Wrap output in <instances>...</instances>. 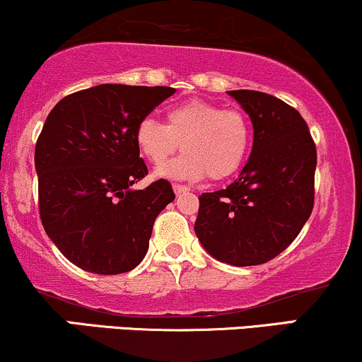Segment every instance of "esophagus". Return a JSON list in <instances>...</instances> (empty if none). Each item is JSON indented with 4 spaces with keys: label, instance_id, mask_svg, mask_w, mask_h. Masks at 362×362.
I'll return each mask as SVG.
<instances>
[{
    "label": "esophagus",
    "instance_id": "esophagus-1",
    "mask_svg": "<svg viewBox=\"0 0 362 362\" xmlns=\"http://www.w3.org/2000/svg\"><path fill=\"white\" fill-rule=\"evenodd\" d=\"M173 189H174V193H176V196L186 193V191H189L188 186H182V185H174Z\"/></svg>",
    "mask_w": 362,
    "mask_h": 362
}]
</instances>
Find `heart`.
<instances>
[{"label": "heart", "instance_id": "1", "mask_svg": "<svg viewBox=\"0 0 362 362\" xmlns=\"http://www.w3.org/2000/svg\"><path fill=\"white\" fill-rule=\"evenodd\" d=\"M136 146L153 166H160L182 142L180 158L156 169V176L176 181L213 180L233 174L247 158L252 127L240 109H223L215 102L194 99L169 107L166 124L153 117L139 120Z\"/></svg>", "mask_w": 362, "mask_h": 362}]
</instances>
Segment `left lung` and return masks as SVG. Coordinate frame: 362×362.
Segmentation results:
<instances>
[{"label": "left lung", "mask_w": 362, "mask_h": 362, "mask_svg": "<svg viewBox=\"0 0 362 362\" xmlns=\"http://www.w3.org/2000/svg\"><path fill=\"white\" fill-rule=\"evenodd\" d=\"M228 95L252 120V153L231 185L199 196L194 233L216 260L260 265L282 253L309 220L317 153L293 107L257 90Z\"/></svg>", "instance_id": "1"}]
</instances>
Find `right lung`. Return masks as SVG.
I'll return each instance as SVG.
<instances>
[{
	"label": "right lung",
	"instance_id": "obj_1",
	"mask_svg": "<svg viewBox=\"0 0 362 362\" xmlns=\"http://www.w3.org/2000/svg\"><path fill=\"white\" fill-rule=\"evenodd\" d=\"M171 87L102 83L66 95L53 107L35 147L40 218L48 238L82 270L115 275L142 262L158 215L174 199L147 174L136 127Z\"/></svg>",
	"mask_w": 362,
	"mask_h": 362
}]
</instances>
